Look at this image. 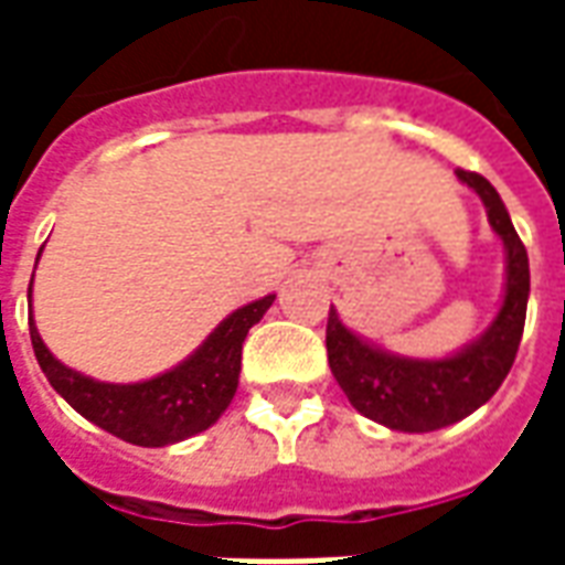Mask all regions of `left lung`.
<instances>
[{"label": "left lung", "instance_id": "8db88e82", "mask_svg": "<svg viewBox=\"0 0 565 565\" xmlns=\"http://www.w3.org/2000/svg\"><path fill=\"white\" fill-rule=\"evenodd\" d=\"M487 209V221L505 247V294L497 318L475 342L441 360H415L375 348L344 327L335 308L327 320V356L344 396L369 420L399 433H433L469 417L509 375L526 320L530 259L514 233L497 186L484 174L457 169Z\"/></svg>", "mask_w": 565, "mask_h": 565}]
</instances>
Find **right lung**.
<instances>
[{
  "label": "right lung",
  "instance_id": "right-lung-1",
  "mask_svg": "<svg viewBox=\"0 0 565 565\" xmlns=\"http://www.w3.org/2000/svg\"><path fill=\"white\" fill-rule=\"evenodd\" d=\"M42 257V250H39ZM35 257V263H39ZM32 302V281H30ZM275 294L257 302L235 308L233 315L217 323L205 342L178 366L162 372L157 379L136 381V384H108L75 369L63 366L42 335L35 330L30 315V339L39 366L63 399L90 424L103 426L105 433L124 438L141 448H166L174 441L196 436L230 408L242 372V344L247 330L259 323L269 311Z\"/></svg>",
  "mask_w": 565,
  "mask_h": 565
}]
</instances>
